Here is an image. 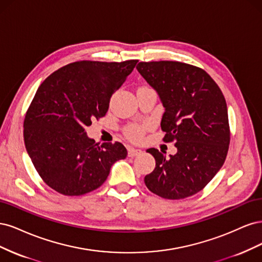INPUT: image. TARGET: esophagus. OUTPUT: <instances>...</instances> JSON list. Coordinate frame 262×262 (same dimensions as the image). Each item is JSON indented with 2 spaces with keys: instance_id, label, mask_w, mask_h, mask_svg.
<instances>
[{
  "instance_id": "obj_1",
  "label": "esophagus",
  "mask_w": 262,
  "mask_h": 262,
  "mask_svg": "<svg viewBox=\"0 0 262 262\" xmlns=\"http://www.w3.org/2000/svg\"><path fill=\"white\" fill-rule=\"evenodd\" d=\"M140 154H142V151L140 149H136V148H134V147H129L128 148V157H130V158L136 157V156H138Z\"/></svg>"
}]
</instances>
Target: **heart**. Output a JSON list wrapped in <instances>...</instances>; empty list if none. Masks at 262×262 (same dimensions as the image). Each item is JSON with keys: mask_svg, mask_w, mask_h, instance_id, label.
<instances>
[{"mask_svg": "<svg viewBox=\"0 0 262 262\" xmlns=\"http://www.w3.org/2000/svg\"><path fill=\"white\" fill-rule=\"evenodd\" d=\"M145 132H146L145 126L132 125L125 129V135L133 141H140L143 137Z\"/></svg>", "mask_w": 262, "mask_h": 262, "instance_id": "b5f03b06", "label": "heart"}]
</instances>
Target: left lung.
<instances>
[{"instance_id": "left-lung-1", "label": "left lung", "mask_w": 262, "mask_h": 262, "mask_svg": "<svg viewBox=\"0 0 262 262\" xmlns=\"http://www.w3.org/2000/svg\"><path fill=\"white\" fill-rule=\"evenodd\" d=\"M137 71L165 107L163 140L177 152L166 158L155 148L147 152L156 167L146 175L150 191L165 199L195 195L222 167L229 151L230 125L225 98L210 75L197 66L176 61L140 62Z\"/></svg>"}]
</instances>
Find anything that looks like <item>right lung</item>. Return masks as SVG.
Segmentation results:
<instances>
[{"mask_svg": "<svg viewBox=\"0 0 262 262\" xmlns=\"http://www.w3.org/2000/svg\"><path fill=\"white\" fill-rule=\"evenodd\" d=\"M137 62H74L41 83L25 116L24 140L49 187L65 196L85 195L127 156L121 142L99 145L85 128L106 114L110 99Z\"/></svg>", "mask_w": 262, "mask_h": 262, "instance_id": "1", "label": "right lung"}]
</instances>
